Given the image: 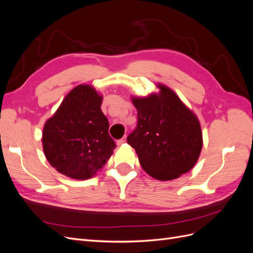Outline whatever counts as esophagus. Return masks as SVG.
<instances>
[{"instance_id":"34e87169","label":"esophagus","mask_w":253,"mask_h":253,"mask_svg":"<svg viewBox=\"0 0 253 253\" xmlns=\"http://www.w3.org/2000/svg\"><path fill=\"white\" fill-rule=\"evenodd\" d=\"M126 141V136H124L121 139H118L116 142L118 145H121V144H124Z\"/></svg>"}]
</instances>
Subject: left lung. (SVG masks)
Segmentation results:
<instances>
[{"label": "left lung", "instance_id": "1", "mask_svg": "<svg viewBox=\"0 0 253 253\" xmlns=\"http://www.w3.org/2000/svg\"><path fill=\"white\" fill-rule=\"evenodd\" d=\"M158 94L133 97L137 126L127 136L142 169L153 178L172 180L189 172L203 148V134L196 115L164 84Z\"/></svg>", "mask_w": 253, "mask_h": 253}]
</instances>
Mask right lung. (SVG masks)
<instances>
[{
	"mask_svg": "<svg viewBox=\"0 0 253 253\" xmlns=\"http://www.w3.org/2000/svg\"><path fill=\"white\" fill-rule=\"evenodd\" d=\"M102 96L87 84L73 88L44 125L43 151L51 167L71 178L88 179L106 164L116 148Z\"/></svg>",
	"mask_w": 253,
	"mask_h": 253,
	"instance_id": "add662e5",
	"label": "right lung"
}]
</instances>
